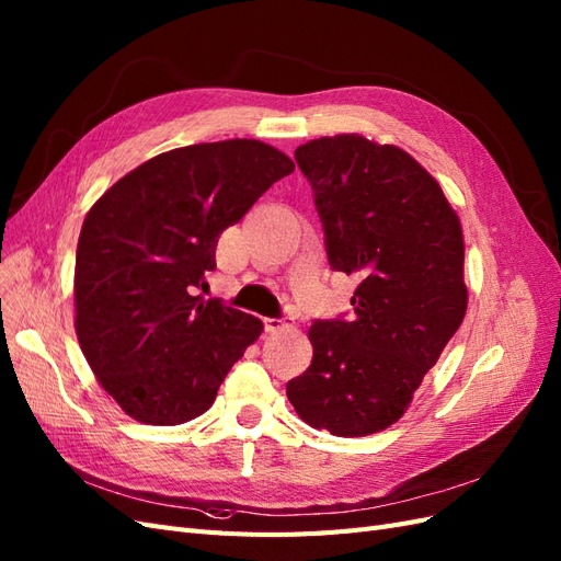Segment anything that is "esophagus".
I'll use <instances>...</instances> for the list:
<instances>
[{
	"instance_id": "34e87169",
	"label": "esophagus",
	"mask_w": 561,
	"mask_h": 561,
	"mask_svg": "<svg viewBox=\"0 0 561 561\" xmlns=\"http://www.w3.org/2000/svg\"><path fill=\"white\" fill-rule=\"evenodd\" d=\"M284 329H289V322L286 319H275V317H265V331L267 333H279Z\"/></svg>"
}]
</instances>
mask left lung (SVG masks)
<instances>
[{
  "label": "left lung",
  "mask_w": 561,
  "mask_h": 561,
  "mask_svg": "<svg viewBox=\"0 0 561 561\" xmlns=\"http://www.w3.org/2000/svg\"><path fill=\"white\" fill-rule=\"evenodd\" d=\"M333 270L359 275L352 322H314L312 364L286 382L298 419L335 437L390 427L468 310L460 218L439 183L397 146L362 134L296 148Z\"/></svg>",
  "instance_id": "8db88e82"
}]
</instances>
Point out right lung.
Segmentation results:
<instances>
[{
    "label": "right lung",
    "mask_w": 561,
    "mask_h": 561,
    "mask_svg": "<svg viewBox=\"0 0 561 561\" xmlns=\"http://www.w3.org/2000/svg\"><path fill=\"white\" fill-rule=\"evenodd\" d=\"M294 169L253 138L199 142L148 159L89 209L75 261V331L129 419H197L259 341V317L202 300L197 289L216 267L220 232Z\"/></svg>",
    "instance_id": "obj_1"
}]
</instances>
